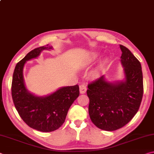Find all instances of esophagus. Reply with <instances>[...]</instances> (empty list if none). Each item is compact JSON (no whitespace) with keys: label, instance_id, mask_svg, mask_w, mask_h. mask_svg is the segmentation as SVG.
<instances>
[{"label":"esophagus","instance_id":"1","mask_svg":"<svg viewBox=\"0 0 154 154\" xmlns=\"http://www.w3.org/2000/svg\"><path fill=\"white\" fill-rule=\"evenodd\" d=\"M87 90V88L85 84H82L79 85V91L81 94H84Z\"/></svg>","mask_w":154,"mask_h":154}]
</instances>
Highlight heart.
I'll list each match as a JSON object with an SVG mask.
<instances>
[{
	"instance_id": "b5f03b06",
	"label": "heart",
	"mask_w": 154,
	"mask_h": 154,
	"mask_svg": "<svg viewBox=\"0 0 154 154\" xmlns=\"http://www.w3.org/2000/svg\"><path fill=\"white\" fill-rule=\"evenodd\" d=\"M98 57V54H96V53L93 54L92 55V56H91V58H90L89 61H88V64H92L96 60H97ZM103 64H101L99 65L98 67L96 69V71H94L93 72L92 74L94 75H98L99 73V72H100L101 70L103 69Z\"/></svg>"
}]
</instances>
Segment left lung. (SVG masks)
<instances>
[{
	"mask_svg": "<svg viewBox=\"0 0 154 154\" xmlns=\"http://www.w3.org/2000/svg\"><path fill=\"white\" fill-rule=\"evenodd\" d=\"M125 79L110 83L102 76L88 85L90 118L96 127L106 131L121 128L137 113L143 94L141 65L132 52L120 45Z\"/></svg>",
	"mask_w": 154,
	"mask_h": 154,
	"instance_id": "obj_1",
	"label": "left lung"
}]
</instances>
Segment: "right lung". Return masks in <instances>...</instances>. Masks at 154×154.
Instances as JSON below:
<instances>
[{
	"label": "right lung",
	"mask_w": 154,
	"mask_h": 154,
	"mask_svg": "<svg viewBox=\"0 0 154 154\" xmlns=\"http://www.w3.org/2000/svg\"><path fill=\"white\" fill-rule=\"evenodd\" d=\"M51 49L47 45L30 51L15 66L11 84L13 101L21 118L28 126L44 132L54 131L64 124L70 106L79 95L78 85L62 87L45 97L27 90L23 77L26 62L36 58L44 49Z\"/></svg>",
	"instance_id": "1"
}]
</instances>
